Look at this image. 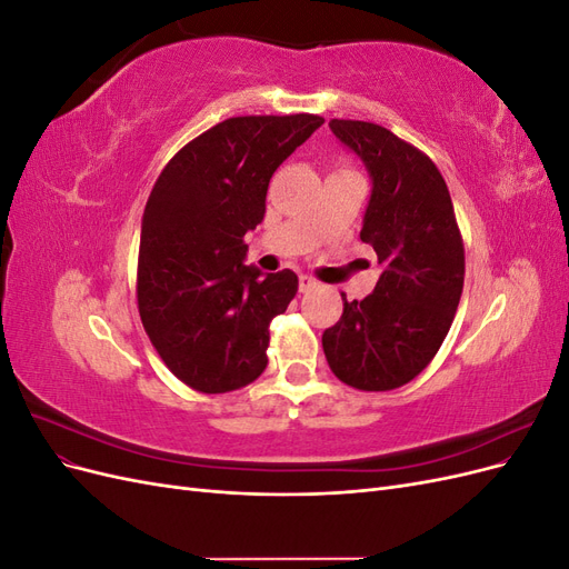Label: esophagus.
Listing matches in <instances>:
<instances>
[{
  "instance_id": "esophagus-1",
  "label": "esophagus",
  "mask_w": 569,
  "mask_h": 569,
  "mask_svg": "<svg viewBox=\"0 0 569 569\" xmlns=\"http://www.w3.org/2000/svg\"><path fill=\"white\" fill-rule=\"evenodd\" d=\"M316 287H318V282L313 278H308V274H301V278H299V289L301 291H311Z\"/></svg>"
}]
</instances>
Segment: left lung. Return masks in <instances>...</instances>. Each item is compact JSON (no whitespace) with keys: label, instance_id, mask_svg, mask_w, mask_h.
Listing matches in <instances>:
<instances>
[{"label":"left lung","instance_id":"8db88e82","mask_svg":"<svg viewBox=\"0 0 569 569\" xmlns=\"http://www.w3.org/2000/svg\"><path fill=\"white\" fill-rule=\"evenodd\" d=\"M363 159L372 194L360 239L385 266L372 295L343 299L322 351L343 385L391 391L432 363L451 330L465 280V247L449 187L418 147L368 120H330Z\"/></svg>","mask_w":569,"mask_h":569}]
</instances>
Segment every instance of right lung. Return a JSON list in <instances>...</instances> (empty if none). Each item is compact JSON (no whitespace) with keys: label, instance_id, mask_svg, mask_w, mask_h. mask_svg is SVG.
I'll use <instances>...</instances> for the list:
<instances>
[{"label":"right lung","instance_id":"1","mask_svg":"<svg viewBox=\"0 0 569 569\" xmlns=\"http://www.w3.org/2000/svg\"><path fill=\"white\" fill-rule=\"evenodd\" d=\"M325 118L237 116L187 142L153 184L137 261V308L153 349L201 393L251 385L268 366L270 322L297 297L291 270L244 266L268 182Z\"/></svg>","mask_w":569,"mask_h":569}]
</instances>
